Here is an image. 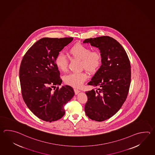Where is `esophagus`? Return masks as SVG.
<instances>
[{
	"label": "esophagus",
	"mask_w": 155,
	"mask_h": 155,
	"mask_svg": "<svg viewBox=\"0 0 155 155\" xmlns=\"http://www.w3.org/2000/svg\"><path fill=\"white\" fill-rule=\"evenodd\" d=\"M74 91L75 94H78L79 92H80V91H79L78 89H74Z\"/></svg>",
	"instance_id": "obj_1"
}]
</instances>
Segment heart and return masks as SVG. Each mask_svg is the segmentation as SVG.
<instances>
[{"instance_id":"heart-1","label":"heart","mask_w":155,"mask_h":155,"mask_svg":"<svg viewBox=\"0 0 155 155\" xmlns=\"http://www.w3.org/2000/svg\"><path fill=\"white\" fill-rule=\"evenodd\" d=\"M68 52L72 57L81 60V67L89 72H95L101 66V54L97 50L91 51L88 46L77 44L70 48ZM54 63L59 70L65 72L68 69V60L62 53H59L55 57ZM88 78L85 72L71 73L64 78L66 84L74 88H80Z\"/></svg>"}]
</instances>
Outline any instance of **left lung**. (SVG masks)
Returning <instances> with one entry per match:
<instances>
[{
	"mask_svg": "<svg viewBox=\"0 0 155 155\" xmlns=\"http://www.w3.org/2000/svg\"><path fill=\"white\" fill-rule=\"evenodd\" d=\"M99 48L101 65L88 84L96 87L86 92L84 110L89 119L103 121L119 111L127 99L131 83V65L126 51L118 41L103 36L85 39Z\"/></svg>",
	"mask_w": 155,
	"mask_h": 155,
	"instance_id": "obj_1",
	"label": "left lung"
}]
</instances>
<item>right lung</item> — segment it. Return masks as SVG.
Listing matches in <instances>:
<instances>
[{"instance_id":"obj_1","label":"right lung","mask_w":155,"mask_h":155,"mask_svg":"<svg viewBox=\"0 0 155 155\" xmlns=\"http://www.w3.org/2000/svg\"><path fill=\"white\" fill-rule=\"evenodd\" d=\"M73 39L41 38L22 57L19 70L22 98L33 114L45 121L62 118L64 105L74 95L71 86L59 88L62 81L54 63L59 52Z\"/></svg>"}]
</instances>
